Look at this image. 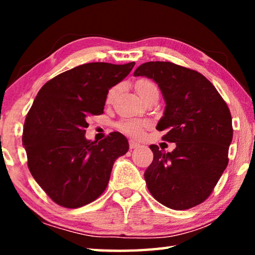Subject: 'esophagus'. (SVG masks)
Wrapping results in <instances>:
<instances>
[{"instance_id": "obj_1", "label": "esophagus", "mask_w": 255, "mask_h": 255, "mask_svg": "<svg viewBox=\"0 0 255 255\" xmlns=\"http://www.w3.org/2000/svg\"><path fill=\"white\" fill-rule=\"evenodd\" d=\"M138 146H139V144L137 143V141H135V140H132V139H130L129 140V148L130 149H133V148H137Z\"/></svg>"}]
</instances>
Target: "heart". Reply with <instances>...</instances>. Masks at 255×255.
I'll return each instance as SVG.
<instances>
[{
    "mask_svg": "<svg viewBox=\"0 0 255 255\" xmlns=\"http://www.w3.org/2000/svg\"><path fill=\"white\" fill-rule=\"evenodd\" d=\"M136 90L138 94H139V97L143 99L145 96H147L149 92L154 91V90H157V86L155 85L152 81L141 79L136 82ZM117 91H118V86H114V88H111L109 91H108L107 93L108 103H110L112 100H114ZM144 126H145L144 123L135 122V120H124V122L119 123L118 125L120 130H123L124 132L129 133V135H133V136L140 135Z\"/></svg>",
    "mask_w": 255,
    "mask_h": 255,
    "instance_id": "b5f03b06",
    "label": "heart"
}]
</instances>
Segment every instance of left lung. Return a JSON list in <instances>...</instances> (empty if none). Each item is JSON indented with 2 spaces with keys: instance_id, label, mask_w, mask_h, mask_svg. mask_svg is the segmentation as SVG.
<instances>
[{
  "instance_id": "left-lung-1",
  "label": "left lung",
  "mask_w": 255,
  "mask_h": 255,
  "mask_svg": "<svg viewBox=\"0 0 255 255\" xmlns=\"http://www.w3.org/2000/svg\"><path fill=\"white\" fill-rule=\"evenodd\" d=\"M158 85L165 110L156 129L175 143L171 153L150 145L153 162L145 171L150 195L171 209L204 202L228 164L232 116L215 86L197 71L171 62H148L133 72Z\"/></svg>"
}]
</instances>
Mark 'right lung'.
Wrapping results in <instances>:
<instances>
[{
  "label": "right lung",
  "mask_w": 255,
  "mask_h": 255,
  "mask_svg": "<svg viewBox=\"0 0 255 255\" xmlns=\"http://www.w3.org/2000/svg\"><path fill=\"white\" fill-rule=\"evenodd\" d=\"M135 63H88L49 80L27 115L22 144L33 179L56 204L79 208L97 199L109 182L116 159L129 149L123 133L85 138L89 116L103 114L107 93Z\"/></svg>",
  "instance_id": "add662e5"
}]
</instances>
